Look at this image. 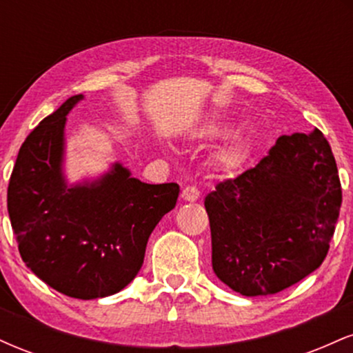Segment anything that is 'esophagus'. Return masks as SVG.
I'll list each match as a JSON object with an SVG mask.
<instances>
[{"label": "esophagus", "instance_id": "1", "mask_svg": "<svg viewBox=\"0 0 353 353\" xmlns=\"http://www.w3.org/2000/svg\"><path fill=\"white\" fill-rule=\"evenodd\" d=\"M181 197H182V201H185V202H196L197 199H199V190L194 188V185H188L185 189H182Z\"/></svg>", "mask_w": 353, "mask_h": 353}]
</instances>
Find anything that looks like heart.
<instances>
[{
  "instance_id": "b5f03b06",
  "label": "heart",
  "mask_w": 353,
  "mask_h": 353,
  "mask_svg": "<svg viewBox=\"0 0 353 353\" xmlns=\"http://www.w3.org/2000/svg\"><path fill=\"white\" fill-rule=\"evenodd\" d=\"M236 129V124L228 119L209 121L201 128L194 131V137L201 143H214V141L224 139L230 136ZM254 151V139L247 134H237L222 145L214 154V164L224 172H236L242 169L250 159V154Z\"/></svg>"
}]
</instances>
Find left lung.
<instances>
[{"instance_id": "obj_1", "label": "left lung", "mask_w": 353, "mask_h": 353, "mask_svg": "<svg viewBox=\"0 0 353 353\" xmlns=\"http://www.w3.org/2000/svg\"><path fill=\"white\" fill-rule=\"evenodd\" d=\"M212 269L236 292L272 295L317 270L342 205L337 164L319 129L281 136L269 156L204 201Z\"/></svg>"}]
</instances>
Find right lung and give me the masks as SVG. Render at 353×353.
I'll return each instance as SVG.
<instances>
[{"label":"right lung","instance_id":"add662e5","mask_svg":"<svg viewBox=\"0 0 353 353\" xmlns=\"http://www.w3.org/2000/svg\"><path fill=\"white\" fill-rule=\"evenodd\" d=\"M71 96L26 137L8 185V214L28 269L68 297L103 299L134 281L149 236L179 185L145 184L121 163L94 179L64 174Z\"/></svg>","mask_w":353,"mask_h":353}]
</instances>
